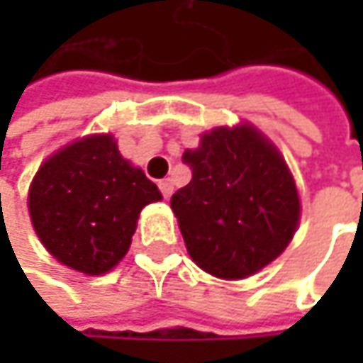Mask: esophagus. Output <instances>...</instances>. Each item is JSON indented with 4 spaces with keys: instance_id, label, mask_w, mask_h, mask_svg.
<instances>
[{
    "instance_id": "34e87169",
    "label": "esophagus",
    "mask_w": 363,
    "mask_h": 363,
    "mask_svg": "<svg viewBox=\"0 0 363 363\" xmlns=\"http://www.w3.org/2000/svg\"><path fill=\"white\" fill-rule=\"evenodd\" d=\"M160 189H161V194H163V198H165V200H169V198H172V194H174V184H172V179H161Z\"/></svg>"
}]
</instances>
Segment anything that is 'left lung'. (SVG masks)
<instances>
[{"label": "left lung", "instance_id": "8db88e82", "mask_svg": "<svg viewBox=\"0 0 363 363\" xmlns=\"http://www.w3.org/2000/svg\"><path fill=\"white\" fill-rule=\"evenodd\" d=\"M182 160L191 182L172 196V210L200 269L246 279L285 250L299 226V194L281 151L257 127H216Z\"/></svg>", "mask_w": 363, "mask_h": 363}]
</instances>
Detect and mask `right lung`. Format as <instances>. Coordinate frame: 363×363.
<instances>
[{"label":"right lung","mask_w":363,"mask_h":363,"mask_svg":"<svg viewBox=\"0 0 363 363\" xmlns=\"http://www.w3.org/2000/svg\"><path fill=\"white\" fill-rule=\"evenodd\" d=\"M160 200L157 186L123 160L113 135H89L42 163L28 210L50 255L92 277L119 264L141 210Z\"/></svg>","instance_id":"1"}]
</instances>
